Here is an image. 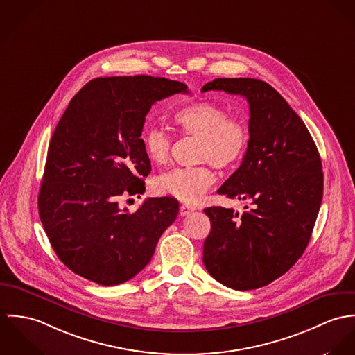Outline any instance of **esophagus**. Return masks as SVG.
Masks as SVG:
<instances>
[{
    "label": "esophagus",
    "mask_w": 355,
    "mask_h": 355,
    "mask_svg": "<svg viewBox=\"0 0 355 355\" xmlns=\"http://www.w3.org/2000/svg\"><path fill=\"white\" fill-rule=\"evenodd\" d=\"M193 211H195V207H192L189 204H181V207H180V215L181 216H187V215L192 214Z\"/></svg>",
    "instance_id": "1"
}]
</instances>
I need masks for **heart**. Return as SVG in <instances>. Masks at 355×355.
<instances>
[{
	"instance_id": "heart-1",
	"label": "heart",
	"mask_w": 355,
	"mask_h": 355,
	"mask_svg": "<svg viewBox=\"0 0 355 355\" xmlns=\"http://www.w3.org/2000/svg\"><path fill=\"white\" fill-rule=\"evenodd\" d=\"M175 123L187 135L200 136L197 159L208 160L219 168L234 166L243 158L249 144V130L242 119L229 117L222 105L211 101L195 102L174 116ZM143 146L148 159L164 164L171 155V136L157 126L146 130ZM216 174L209 163L195 167H177L158 177L159 193L185 202H196L214 185Z\"/></svg>"
}]
</instances>
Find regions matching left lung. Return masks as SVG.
<instances>
[{
	"label": "left lung",
	"mask_w": 355,
	"mask_h": 355,
	"mask_svg": "<svg viewBox=\"0 0 355 355\" xmlns=\"http://www.w3.org/2000/svg\"><path fill=\"white\" fill-rule=\"evenodd\" d=\"M225 91L249 103V144L241 166L218 189L249 201L242 214L208 207L211 232L202 263L234 290H253L286 274L302 256L322 200V167L304 121L268 83L215 79L201 92Z\"/></svg>",
	"instance_id": "obj_1"
}]
</instances>
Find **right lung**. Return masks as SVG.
<instances>
[{"label": "right lung", "mask_w": 355, "mask_h": 355, "mask_svg": "<svg viewBox=\"0 0 355 355\" xmlns=\"http://www.w3.org/2000/svg\"><path fill=\"white\" fill-rule=\"evenodd\" d=\"M188 85L164 78L114 76L88 81L51 136L38 209L58 259L102 286L137 275L175 220L178 201L147 198L135 212L122 195H143L151 171L141 132L151 106Z\"/></svg>", "instance_id": "right-lung-1"}]
</instances>
